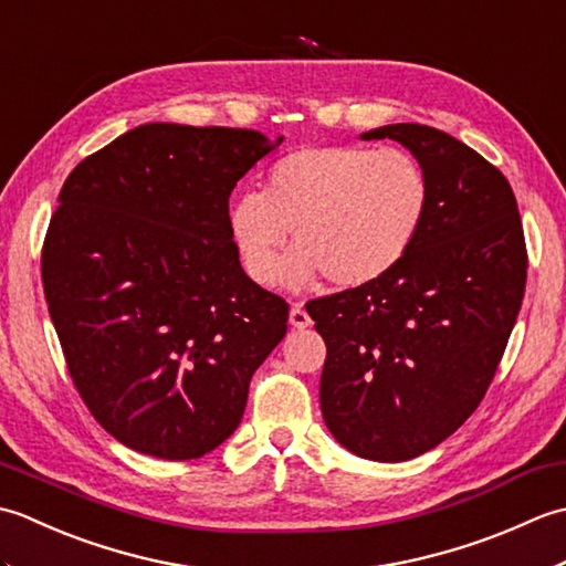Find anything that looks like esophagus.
I'll return each mask as SVG.
<instances>
[{"label":"esophagus","mask_w":566,"mask_h":566,"mask_svg":"<svg viewBox=\"0 0 566 566\" xmlns=\"http://www.w3.org/2000/svg\"><path fill=\"white\" fill-rule=\"evenodd\" d=\"M290 323H292L294 328H308L311 326V316L306 314V308L302 304H292Z\"/></svg>","instance_id":"esophagus-1"}]
</instances>
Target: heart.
<instances>
[{
	"label": "heart",
	"instance_id": "heart-1",
	"mask_svg": "<svg viewBox=\"0 0 566 566\" xmlns=\"http://www.w3.org/2000/svg\"><path fill=\"white\" fill-rule=\"evenodd\" d=\"M430 177L401 148L311 146L270 165L262 191H240L228 228L252 280L272 284L290 240L298 245L284 280L306 286L318 274L340 290L381 280L423 231Z\"/></svg>",
	"mask_w": 566,
	"mask_h": 566
}]
</instances>
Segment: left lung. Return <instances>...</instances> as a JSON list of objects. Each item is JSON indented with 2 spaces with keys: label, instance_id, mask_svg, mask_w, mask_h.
Instances as JSON below:
<instances>
[{
  "label": "left lung",
  "instance_id": "1",
  "mask_svg": "<svg viewBox=\"0 0 566 566\" xmlns=\"http://www.w3.org/2000/svg\"><path fill=\"white\" fill-rule=\"evenodd\" d=\"M430 177L411 252L381 280L306 304L326 340L321 411L357 457L403 462L436 448L484 399L518 318L527 252L509 179L444 130L389 124Z\"/></svg>",
  "mask_w": 566,
  "mask_h": 566
}]
</instances>
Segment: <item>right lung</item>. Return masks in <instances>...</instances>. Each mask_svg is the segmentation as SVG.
Here are the masks:
<instances>
[{
    "mask_svg": "<svg viewBox=\"0 0 566 566\" xmlns=\"http://www.w3.org/2000/svg\"><path fill=\"white\" fill-rule=\"evenodd\" d=\"M282 143L143 124L60 189L41 272L70 377L126 448L195 460L238 428L290 306L240 268L228 197Z\"/></svg>",
    "mask_w": 566,
    "mask_h": 566,
    "instance_id": "obj_1",
    "label": "right lung"
}]
</instances>
